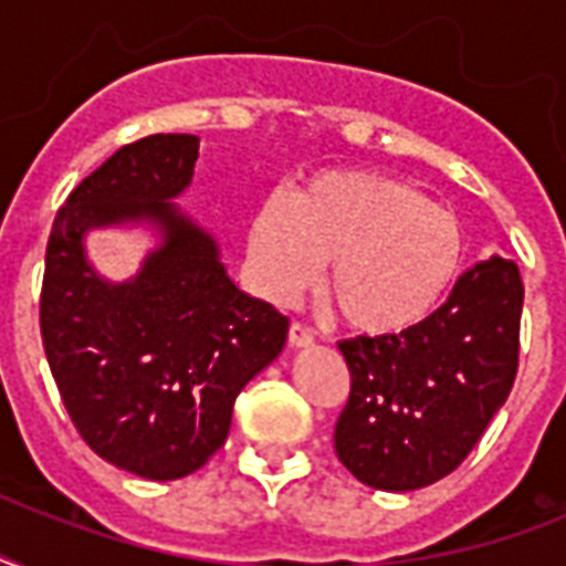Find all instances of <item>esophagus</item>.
I'll return each instance as SVG.
<instances>
[{"label": "esophagus", "instance_id": "34e87169", "mask_svg": "<svg viewBox=\"0 0 566 566\" xmlns=\"http://www.w3.org/2000/svg\"><path fill=\"white\" fill-rule=\"evenodd\" d=\"M287 340H291V346H296V349H305V346L314 344V332H311L305 323H291Z\"/></svg>", "mask_w": 566, "mask_h": 566}]
</instances>
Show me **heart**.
<instances>
[{"mask_svg": "<svg viewBox=\"0 0 566 566\" xmlns=\"http://www.w3.org/2000/svg\"><path fill=\"white\" fill-rule=\"evenodd\" d=\"M247 243L258 287L279 305L311 287L328 261V305L346 328L367 337L420 326L464 261L455 213L408 181L373 170H323L291 199L266 196Z\"/></svg>", "mask_w": 566, "mask_h": 566, "instance_id": "obj_1", "label": "heart"}]
</instances>
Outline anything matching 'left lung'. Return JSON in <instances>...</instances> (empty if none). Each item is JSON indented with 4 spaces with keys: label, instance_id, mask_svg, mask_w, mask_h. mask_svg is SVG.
I'll return each instance as SVG.
<instances>
[{
    "label": "left lung",
    "instance_id": "obj_1",
    "mask_svg": "<svg viewBox=\"0 0 566 566\" xmlns=\"http://www.w3.org/2000/svg\"><path fill=\"white\" fill-rule=\"evenodd\" d=\"M523 279L493 255L449 300L394 337L340 340L349 399L335 426L340 464L376 491H417L455 470L517 376Z\"/></svg>",
    "mask_w": 566,
    "mask_h": 566
}]
</instances>
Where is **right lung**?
I'll use <instances>...</instances> for the list:
<instances>
[{
    "mask_svg": "<svg viewBox=\"0 0 566 566\" xmlns=\"http://www.w3.org/2000/svg\"><path fill=\"white\" fill-rule=\"evenodd\" d=\"M196 158V135H149L111 155L61 205L40 293L70 420L96 455L153 482L193 473L226 443L238 394L287 340V317L240 291L217 240L170 202ZM140 219L159 229V249L135 280H99L83 234Z\"/></svg>",
    "mask_w": 566,
    "mask_h": 566,
    "instance_id": "right-lung-1",
    "label": "right lung"
}]
</instances>
